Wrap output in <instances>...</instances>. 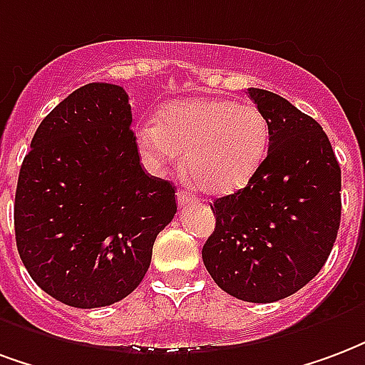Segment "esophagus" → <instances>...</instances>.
I'll return each mask as SVG.
<instances>
[{
  "label": "esophagus",
  "mask_w": 365,
  "mask_h": 365,
  "mask_svg": "<svg viewBox=\"0 0 365 365\" xmlns=\"http://www.w3.org/2000/svg\"><path fill=\"white\" fill-rule=\"evenodd\" d=\"M193 201H195V199H193V195H190L187 191H178V205H180V207L191 205Z\"/></svg>",
  "instance_id": "obj_1"
}]
</instances>
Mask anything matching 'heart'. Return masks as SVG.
<instances>
[{
  "mask_svg": "<svg viewBox=\"0 0 365 365\" xmlns=\"http://www.w3.org/2000/svg\"><path fill=\"white\" fill-rule=\"evenodd\" d=\"M135 143L148 168L162 174L182 160L210 195L242 190L269 147V121L255 104L228 98H187L162 110L160 121H143Z\"/></svg>",
  "mask_w": 365,
  "mask_h": 365,
  "instance_id": "heart-1",
  "label": "heart"
}]
</instances>
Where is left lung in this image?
<instances>
[{
  "instance_id": "1",
  "label": "left lung",
  "mask_w": 365,
  "mask_h": 365,
  "mask_svg": "<svg viewBox=\"0 0 365 365\" xmlns=\"http://www.w3.org/2000/svg\"><path fill=\"white\" fill-rule=\"evenodd\" d=\"M247 93L269 121V153L244 190L210 205L203 263L224 292L271 304L325 265L341 226V166L313 118L279 94Z\"/></svg>"
}]
</instances>
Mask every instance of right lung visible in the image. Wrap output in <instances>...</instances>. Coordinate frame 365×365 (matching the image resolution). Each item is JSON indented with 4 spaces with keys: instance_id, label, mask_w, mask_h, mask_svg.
<instances>
[{
    "instance_id": "right-lung-1",
    "label": "right lung",
    "mask_w": 365,
    "mask_h": 365,
    "mask_svg": "<svg viewBox=\"0 0 365 365\" xmlns=\"http://www.w3.org/2000/svg\"><path fill=\"white\" fill-rule=\"evenodd\" d=\"M175 190L148 175L131 131L128 93L88 83L32 137L15 193V240L32 280L61 304L104 307L147 274Z\"/></svg>"
}]
</instances>
